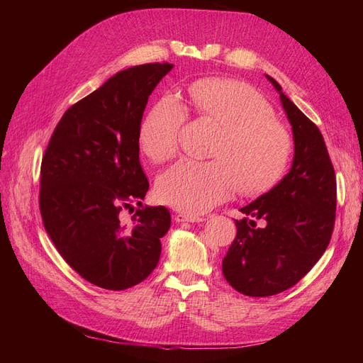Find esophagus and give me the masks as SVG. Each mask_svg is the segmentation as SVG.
Listing matches in <instances>:
<instances>
[{
	"instance_id": "esophagus-1",
	"label": "esophagus",
	"mask_w": 363,
	"mask_h": 363,
	"mask_svg": "<svg viewBox=\"0 0 363 363\" xmlns=\"http://www.w3.org/2000/svg\"><path fill=\"white\" fill-rule=\"evenodd\" d=\"M175 223H200L204 218L199 215H186V213H175Z\"/></svg>"
}]
</instances>
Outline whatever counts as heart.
Returning a JSON list of instances; mask_svg holds the SVG:
<instances>
[{
	"label": "heart",
	"instance_id": "heart-1",
	"mask_svg": "<svg viewBox=\"0 0 363 363\" xmlns=\"http://www.w3.org/2000/svg\"><path fill=\"white\" fill-rule=\"evenodd\" d=\"M188 95L196 113L223 128L211 150L215 160L174 163L157 177V199L201 213L238 189L245 195L271 189L291 162L294 138L267 98L248 83L228 79L196 80ZM186 121L188 111L179 98L162 96L140 123L142 152L155 162L169 159L180 147Z\"/></svg>",
	"mask_w": 363,
	"mask_h": 363
}]
</instances>
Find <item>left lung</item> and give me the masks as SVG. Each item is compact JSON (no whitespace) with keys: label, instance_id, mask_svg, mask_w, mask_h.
<instances>
[{"label":"left lung","instance_id":"left-lung-1","mask_svg":"<svg viewBox=\"0 0 363 363\" xmlns=\"http://www.w3.org/2000/svg\"><path fill=\"white\" fill-rule=\"evenodd\" d=\"M268 79L292 125L295 155L284 179L240 208L247 218L235 221L238 232L223 274L248 296L276 295L298 283L324 255L336 218V175L321 131Z\"/></svg>","mask_w":363,"mask_h":363}]
</instances>
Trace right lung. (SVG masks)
Wrapping results in <instances>:
<instances>
[{"label": "right lung", "mask_w": 363, "mask_h": 363, "mask_svg": "<svg viewBox=\"0 0 363 363\" xmlns=\"http://www.w3.org/2000/svg\"><path fill=\"white\" fill-rule=\"evenodd\" d=\"M172 65L145 63L111 77L72 104L54 128L40 164L39 208L48 236L84 280L108 291L144 281L171 227L163 206H140L148 180L139 162V127L150 94Z\"/></svg>", "instance_id": "add662e5"}]
</instances>
